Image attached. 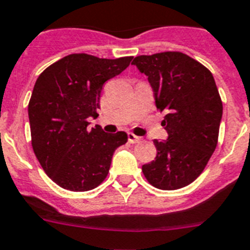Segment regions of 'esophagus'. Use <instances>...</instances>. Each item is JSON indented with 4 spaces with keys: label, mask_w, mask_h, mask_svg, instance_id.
Returning a JSON list of instances; mask_svg holds the SVG:
<instances>
[{
    "label": "esophagus",
    "mask_w": 250,
    "mask_h": 250,
    "mask_svg": "<svg viewBox=\"0 0 250 250\" xmlns=\"http://www.w3.org/2000/svg\"><path fill=\"white\" fill-rule=\"evenodd\" d=\"M127 139H129V142L130 143H138V142H140V140H142V138L140 137H137V135H135V134H133V133H129L127 134Z\"/></svg>",
    "instance_id": "esophagus-1"
}]
</instances>
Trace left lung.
<instances>
[{"mask_svg":"<svg viewBox=\"0 0 250 250\" xmlns=\"http://www.w3.org/2000/svg\"><path fill=\"white\" fill-rule=\"evenodd\" d=\"M131 63L148 78L168 134L153 140L157 156L142 171L162 190L187 187L202 174L217 146L222 102L213 75L181 52L138 56Z\"/></svg>","mask_w":250,"mask_h":250,"instance_id":"1","label":"left lung"}]
</instances>
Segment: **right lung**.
<instances>
[{
  "label": "right lung",
  "mask_w": 250,
  "mask_h": 250,
  "mask_svg": "<svg viewBox=\"0 0 250 250\" xmlns=\"http://www.w3.org/2000/svg\"><path fill=\"white\" fill-rule=\"evenodd\" d=\"M133 57L98 59L74 53L48 66L36 82L28 115L33 150L56 184L92 190L106 179L113 152L127 142L125 131L88 129L98 116L103 84L121 74Z\"/></svg>",
  "instance_id": "right-lung-1"
}]
</instances>
